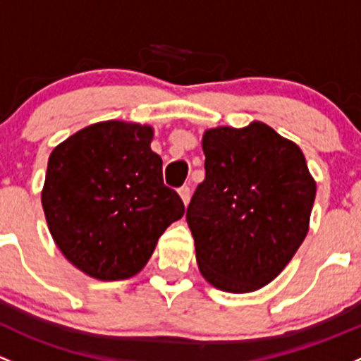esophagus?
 <instances>
[{
    "mask_svg": "<svg viewBox=\"0 0 361 361\" xmlns=\"http://www.w3.org/2000/svg\"><path fill=\"white\" fill-rule=\"evenodd\" d=\"M178 192H180L181 200H183L185 204H188V200H190V187H188V185H183Z\"/></svg>",
    "mask_w": 361,
    "mask_h": 361,
    "instance_id": "1",
    "label": "esophagus"
}]
</instances>
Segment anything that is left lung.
<instances>
[{
    "label": "left lung",
    "mask_w": 361,
    "mask_h": 361,
    "mask_svg": "<svg viewBox=\"0 0 361 361\" xmlns=\"http://www.w3.org/2000/svg\"><path fill=\"white\" fill-rule=\"evenodd\" d=\"M187 207L199 270L226 292L270 283L305 240L317 195L301 149L263 123L214 128Z\"/></svg>",
    "instance_id": "1"
}]
</instances>
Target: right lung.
I'll return each mask as SVG.
<instances>
[{
  "label": "right lung",
  "mask_w": 361,
  "mask_h": 361,
  "mask_svg": "<svg viewBox=\"0 0 361 361\" xmlns=\"http://www.w3.org/2000/svg\"><path fill=\"white\" fill-rule=\"evenodd\" d=\"M150 126L105 121L60 143L41 193L63 256L98 280H124L150 259L159 237L185 212L162 180Z\"/></svg>",
  "instance_id": "add662e5"
}]
</instances>
